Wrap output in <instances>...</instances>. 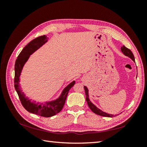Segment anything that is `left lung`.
<instances>
[{
    "label": "left lung",
    "instance_id": "obj_1",
    "mask_svg": "<svg viewBox=\"0 0 147 147\" xmlns=\"http://www.w3.org/2000/svg\"><path fill=\"white\" fill-rule=\"evenodd\" d=\"M122 52L123 53V54L125 55L126 56H127V57H129V58H131L132 59V60L135 62V57H134V55L132 53V52L130 51L129 49L126 48L125 46H123L121 49ZM84 89H85V94H86V100L87 102V104L88 105V107H90V109H91L92 111L93 112H94L95 114L99 115H101V116H104V117H112L113 116H115V115H112V114H109L106 113L105 112H103L102 111H101L100 109H99L98 108H97L96 107V106L93 104V103L91 102V101L89 99V95H88V89L87 88L86 86H84Z\"/></svg>",
    "mask_w": 147,
    "mask_h": 147
}]
</instances>
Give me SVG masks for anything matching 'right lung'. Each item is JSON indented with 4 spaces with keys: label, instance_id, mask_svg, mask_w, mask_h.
Wrapping results in <instances>:
<instances>
[{
    "label": "right lung",
    "instance_id": "1",
    "mask_svg": "<svg viewBox=\"0 0 147 147\" xmlns=\"http://www.w3.org/2000/svg\"><path fill=\"white\" fill-rule=\"evenodd\" d=\"M48 41L46 35H43L31 41L26 45L19 54L16 61L14 65V88L16 91L22 105L27 111L40 116L49 117L58 114L63 108L65 100L70 89L75 83V81L69 84L62 92L61 95L57 99L44 103H36L35 101L32 102V100L26 96L24 92L21 91L20 85V77L24 64L28 60L30 55L37 51Z\"/></svg>",
    "mask_w": 147,
    "mask_h": 147
}]
</instances>
